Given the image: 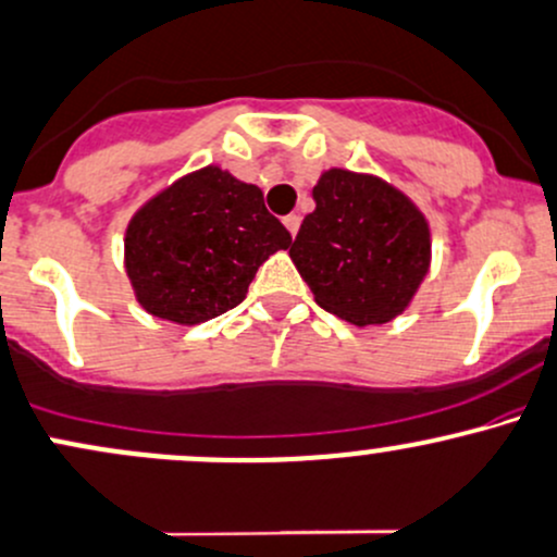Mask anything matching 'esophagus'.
I'll return each instance as SVG.
<instances>
[{
  "label": "esophagus",
  "mask_w": 557,
  "mask_h": 557,
  "mask_svg": "<svg viewBox=\"0 0 557 557\" xmlns=\"http://www.w3.org/2000/svg\"><path fill=\"white\" fill-rule=\"evenodd\" d=\"M283 224H285V230L290 232L293 237H296V232H298V227H301V216H298V213H288V216L283 219Z\"/></svg>",
  "instance_id": "obj_1"
}]
</instances>
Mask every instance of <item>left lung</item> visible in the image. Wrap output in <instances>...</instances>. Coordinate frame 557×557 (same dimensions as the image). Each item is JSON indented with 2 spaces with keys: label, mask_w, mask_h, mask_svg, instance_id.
Here are the masks:
<instances>
[{
  "label": "left lung",
  "mask_w": 557,
  "mask_h": 557,
  "mask_svg": "<svg viewBox=\"0 0 557 557\" xmlns=\"http://www.w3.org/2000/svg\"><path fill=\"white\" fill-rule=\"evenodd\" d=\"M317 209L304 219L290 259L314 301L351 325H383L409 307L431 267L423 211L381 176L322 171Z\"/></svg>",
  "instance_id": "left-lung-1"
}]
</instances>
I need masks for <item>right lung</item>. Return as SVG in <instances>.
Masks as SVG:
<instances>
[{
    "label": "right lung",
    "mask_w": 557,
    "mask_h": 557,
    "mask_svg": "<svg viewBox=\"0 0 557 557\" xmlns=\"http://www.w3.org/2000/svg\"><path fill=\"white\" fill-rule=\"evenodd\" d=\"M290 240L259 187L206 166L134 213L124 237L126 277L148 314L200 325L235 309L256 269Z\"/></svg>",
    "instance_id": "add662e5"
}]
</instances>
